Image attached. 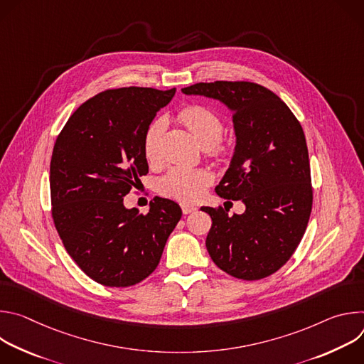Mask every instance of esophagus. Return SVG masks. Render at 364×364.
Listing matches in <instances>:
<instances>
[{"mask_svg":"<svg viewBox=\"0 0 364 364\" xmlns=\"http://www.w3.org/2000/svg\"><path fill=\"white\" fill-rule=\"evenodd\" d=\"M181 210L184 215H188V213H193L197 210L196 205H191V204H181Z\"/></svg>","mask_w":364,"mask_h":364,"instance_id":"34e87169","label":"esophagus"}]
</instances>
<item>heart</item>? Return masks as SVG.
I'll return each instance as SVG.
<instances>
[{
  "label": "heart",
  "instance_id": "obj_1",
  "mask_svg": "<svg viewBox=\"0 0 364 364\" xmlns=\"http://www.w3.org/2000/svg\"><path fill=\"white\" fill-rule=\"evenodd\" d=\"M178 119L210 155L222 157L228 152L226 144L220 139L225 125L215 111L203 105H190L180 111ZM164 131V118L154 119L145 129L142 149L149 163L157 161L160 157V144ZM212 183L213 174L209 170L177 166L160 178L159 190L163 196L180 203H194L203 196L205 187H209Z\"/></svg>",
  "mask_w": 364,
  "mask_h": 364
}]
</instances>
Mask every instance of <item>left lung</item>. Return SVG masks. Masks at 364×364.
<instances>
[{
    "mask_svg": "<svg viewBox=\"0 0 364 364\" xmlns=\"http://www.w3.org/2000/svg\"><path fill=\"white\" fill-rule=\"evenodd\" d=\"M186 95L213 97L232 111L235 154L216 193L242 200V215L223 207H201L212 218L205 247L226 274L262 279L299 245L313 209V186L305 135L278 95L253 82L196 83Z\"/></svg>",
    "mask_w": 364,
    "mask_h": 364,
    "instance_id": "8db88e82",
    "label": "left lung"
}]
</instances>
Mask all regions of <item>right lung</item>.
Masks as SVG:
<instances>
[{"mask_svg":"<svg viewBox=\"0 0 364 364\" xmlns=\"http://www.w3.org/2000/svg\"><path fill=\"white\" fill-rule=\"evenodd\" d=\"M176 89H108L73 112L50 161L51 218L76 265L107 287H131L160 264L180 205L155 197L149 212L125 209L124 197L148 173L145 129Z\"/></svg>","mask_w":364,"mask_h":364,"instance_id":"right-lung-1","label":"right lung"}]
</instances>
